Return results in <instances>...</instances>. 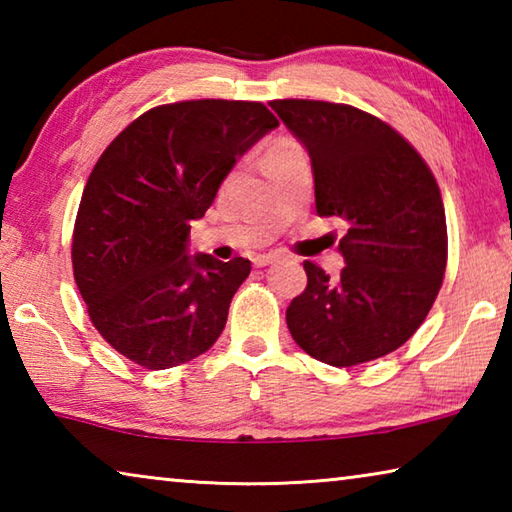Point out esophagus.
Masks as SVG:
<instances>
[{"mask_svg": "<svg viewBox=\"0 0 512 512\" xmlns=\"http://www.w3.org/2000/svg\"><path fill=\"white\" fill-rule=\"evenodd\" d=\"M277 259V253H264V255H257L253 262H255V266H268V264H273Z\"/></svg>", "mask_w": 512, "mask_h": 512, "instance_id": "34e87169", "label": "esophagus"}]
</instances>
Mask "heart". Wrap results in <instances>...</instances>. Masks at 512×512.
<instances>
[{
    "instance_id": "b5f03b06",
    "label": "heart",
    "mask_w": 512,
    "mask_h": 512,
    "mask_svg": "<svg viewBox=\"0 0 512 512\" xmlns=\"http://www.w3.org/2000/svg\"><path fill=\"white\" fill-rule=\"evenodd\" d=\"M293 146H298V144L293 142V140H287V137H280V140H275V142L268 144V149H266V153H264V160L271 158V155H275V153L289 151V149H293Z\"/></svg>"
}]
</instances>
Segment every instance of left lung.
Instances as JSON below:
<instances>
[{"label":"left lung","mask_w":512,"mask_h":512,"mask_svg":"<svg viewBox=\"0 0 512 512\" xmlns=\"http://www.w3.org/2000/svg\"><path fill=\"white\" fill-rule=\"evenodd\" d=\"M271 108L307 146L318 216H341L339 280L305 262L307 287L287 309L302 350L350 368L400 348L443 284L447 221L429 164L386 121L348 103L275 99Z\"/></svg>","instance_id":"1"}]
</instances>
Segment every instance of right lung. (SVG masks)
Returning a JSON list of instances; mask_svg holds the SVG:
<instances>
[{
  "label": "right lung",
  "mask_w": 512,
  "mask_h": 512,
  "mask_svg": "<svg viewBox=\"0 0 512 512\" xmlns=\"http://www.w3.org/2000/svg\"><path fill=\"white\" fill-rule=\"evenodd\" d=\"M277 124L259 101L164 103L94 164L74 221V280L92 325L128 361L167 370L221 336L250 262L189 257L187 235L239 155Z\"/></svg>",
  "instance_id": "add662e5"
}]
</instances>
